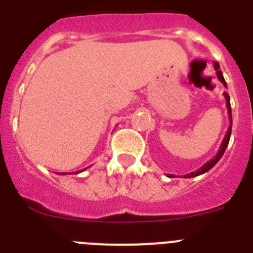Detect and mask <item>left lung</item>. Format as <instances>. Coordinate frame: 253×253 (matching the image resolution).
<instances>
[{"label": "left lung", "mask_w": 253, "mask_h": 253, "mask_svg": "<svg viewBox=\"0 0 253 253\" xmlns=\"http://www.w3.org/2000/svg\"><path fill=\"white\" fill-rule=\"evenodd\" d=\"M214 68H215V71H216V76H218L219 81L222 82V84H224L225 87H227V84H225V80H224V77H223L222 71L219 69V64L216 63V62H214ZM223 95H224L225 101H227V110H228V115H229V123H231V124H229V126H228V130H227V133H225L224 139H223L222 144H220V148L218 149V153H216L215 156H214V157L211 158V160L208 161V162L205 163V165H203V166L200 167V169H196V171L190 172V173L185 175L184 176L185 178L196 177V176L203 175V173L208 172L210 169H213V167L215 166L216 163H218V161L220 160L223 154H224L225 148H227L228 143H229V139H231V133H232V109H231V99H229V95H228L227 92H224V93H223ZM167 176H169V177H175V176H173V175H167Z\"/></svg>", "instance_id": "1"}]
</instances>
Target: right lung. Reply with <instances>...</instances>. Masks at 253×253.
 Masks as SVG:
<instances>
[{"label": "right lung", "instance_id": "add662e5", "mask_svg": "<svg viewBox=\"0 0 253 253\" xmlns=\"http://www.w3.org/2000/svg\"><path fill=\"white\" fill-rule=\"evenodd\" d=\"M82 171H84V169H82ZM78 172H81V171H77V173H78ZM62 175H66V173H62Z\"/></svg>", "mask_w": 253, "mask_h": 253}]
</instances>
